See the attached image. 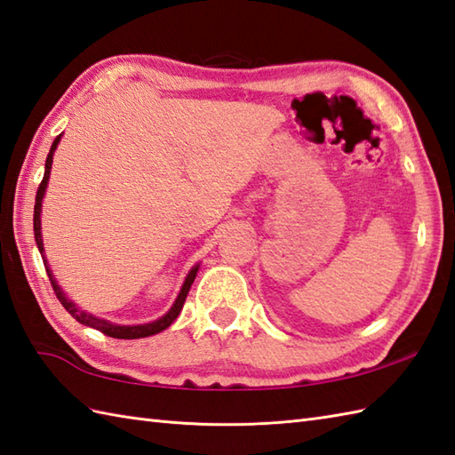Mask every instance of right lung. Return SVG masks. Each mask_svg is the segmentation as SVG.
<instances>
[{"instance_id": "1", "label": "right lung", "mask_w": 455, "mask_h": 455, "mask_svg": "<svg viewBox=\"0 0 455 455\" xmlns=\"http://www.w3.org/2000/svg\"><path fill=\"white\" fill-rule=\"evenodd\" d=\"M60 139H62V134H58V137H56L54 142H52L51 152H48V156H46L44 178H43L41 186H38V191H36L35 215H33L35 243H36L38 252H41V256H43L46 274H48V279H51V283H52V289H54V293H56V297H58V301L62 303V307L66 308V311L70 313L80 324L92 326V328H95V331H100V332L108 334V336H111V338H121V340H134V338H147V336H152V334H158V332H162V331H166V328H168L173 321H176L178 315L181 313V307H183V303H186V297H188V293H189L191 283L196 282V275H197V272H199V266H201V264H196V266H193V267L189 269V272H188L186 279H183V285H181V289H180V293H178V297H176V301H173L172 307H170V311H168L166 315H164V316L156 318V321L147 323V324H115V323L105 321V318H100V316H95V315H92V313H85V311H82V308H80L78 305H76V303L72 301V299H68L66 293L62 291V287L58 285L56 277H54V274H52V269H51V266H48V259H46V256H44V244H43V233H41V212H43V199H44V193H46V188H48V178H51L52 156H54V150L58 148V142H60Z\"/></svg>"}]
</instances>
